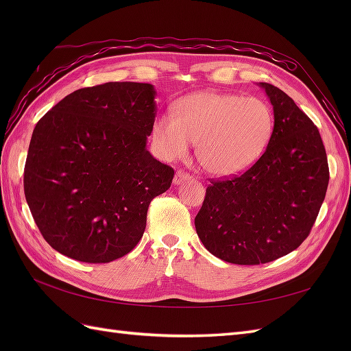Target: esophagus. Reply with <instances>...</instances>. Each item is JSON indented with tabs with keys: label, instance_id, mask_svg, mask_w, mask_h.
<instances>
[{
	"label": "esophagus",
	"instance_id": "1",
	"mask_svg": "<svg viewBox=\"0 0 351 351\" xmlns=\"http://www.w3.org/2000/svg\"><path fill=\"white\" fill-rule=\"evenodd\" d=\"M189 180H191L190 173H187V171H184V170H178L175 173V178H173V184L178 185V184H182Z\"/></svg>",
	"mask_w": 351,
	"mask_h": 351
}]
</instances>
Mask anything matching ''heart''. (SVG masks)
<instances>
[{
  "label": "heart",
  "instance_id": "heart-1",
  "mask_svg": "<svg viewBox=\"0 0 351 351\" xmlns=\"http://www.w3.org/2000/svg\"><path fill=\"white\" fill-rule=\"evenodd\" d=\"M173 114H158L151 126L156 154L171 161L197 143V160L208 173L234 176L250 169L270 143L271 108L263 99L225 92H199L175 104Z\"/></svg>",
  "mask_w": 351,
  "mask_h": 351
}]
</instances>
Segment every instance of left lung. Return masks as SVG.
I'll return each mask as SVG.
<instances>
[{"instance_id":"1","label":"left lung","mask_w":351,"mask_h":351,"mask_svg":"<svg viewBox=\"0 0 351 351\" xmlns=\"http://www.w3.org/2000/svg\"><path fill=\"white\" fill-rule=\"evenodd\" d=\"M274 113L263 156L241 175L211 181L195 219L206 250L226 263L258 265L306 240L329 185V164L314 122L280 88L261 83Z\"/></svg>"}]
</instances>
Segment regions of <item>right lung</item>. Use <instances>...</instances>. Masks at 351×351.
<instances>
[{"mask_svg":"<svg viewBox=\"0 0 351 351\" xmlns=\"http://www.w3.org/2000/svg\"><path fill=\"white\" fill-rule=\"evenodd\" d=\"M155 88L106 83L63 98L33 131L24 191L42 237L62 255L111 263L143 237L151 200L175 171L149 154Z\"/></svg>","mask_w":351,"mask_h":351,"instance_id":"obj_1","label":"right lung"}]
</instances>
